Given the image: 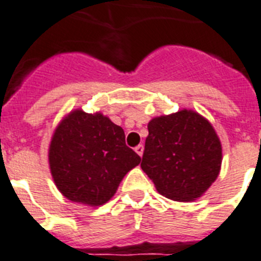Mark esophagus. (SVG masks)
Segmentation results:
<instances>
[{"mask_svg": "<svg viewBox=\"0 0 261 261\" xmlns=\"http://www.w3.org/2000/svg\"><path fill=\"white\" fill-rule=\"evenodd\" d=\"M135 150H136V152L140 155V156H142V154H143V146H142V145H138V146L136 147Z\"/></svg>", "mask_w": 261, "mask_h": 261, "instance_id": "34e87169", "label": "esophagus"}]
</instances>
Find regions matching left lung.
I'll list each match as a JSON object with an SVG mask.
<instances>
[{"label": "left lung", "mask_w": 261, "mask_h": 261, "mask_svg": "<svg viewBox=\"0 0 261 261\" xmlns=\"http://www.w3.org/2000/svg\"><path fill=\"white\" fill-rule=\"evenodd\" d=\"M141 168L160 194L178 202L202 197L219 176L221 142L207 119L191 110L147 124Z\"/></svg>", "instance_id": "1"}]
</instances>
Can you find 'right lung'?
Instances as JSON below:
<instances>
[{"mask_svg":"<svg viewBox=\"0 0 261 261\" xmlns=\"http://www.w3.org/2000/svg\"><path fill=\"white\" fill-rule=\"evenodd\" d=\"M141 158L125 145L121 126L101 112H70L49 147L53 180L67 199L87 205L109 202Z\"/></svg>","mask_w":261,"mask_h":261,"instance_id":"1","label":"right lung"}]
</instances>
